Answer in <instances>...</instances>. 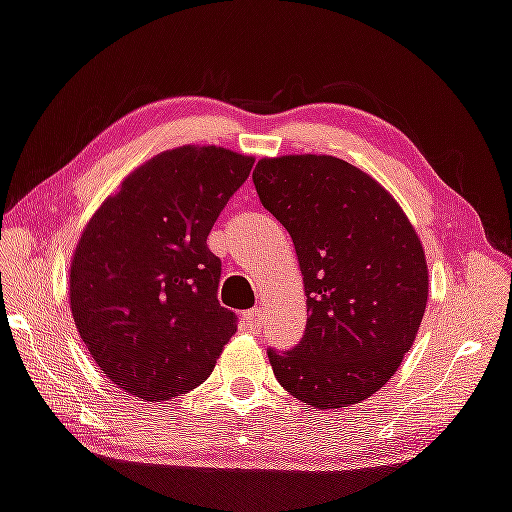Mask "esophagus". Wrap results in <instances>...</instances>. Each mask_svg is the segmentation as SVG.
I'll return each instance as SVG.
<instances>
[{
  "instance_id": "obj_1",
  "label": "esophagus",
  "mask_w": 512,
  "mask_h": 512,
  "mask_svg": "<svg viewBox=\"0 0 512 512\" xmlns=\"http://www.w3.org/2000/svg\"><path fill=\"white\" fill-rule=\"evenodd\" d=\"M245 326L254 333L263 329V311H261V308H254V311L245 313Z\"/></svg>"
}]
</instances>
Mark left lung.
<instances>
[{
    "mask_svg": "<svg viewBox=\"0 0 512 512\" xmlns=\"http://www.w3.org/2000/svg\"><path fill=\"white\" fill-rule=\"evenodd\" d=\"M251 179L295 242L306 290L304 338L283 354L267 349L276 381L320 410L360 404L420 331L422 242L381 183L335 156L263 158Z\"/></svg>",
    "mask_w": 512,
    "mask_h": 512,
    "instance_id": "1",
    "label": "left lung"
}]
</instances>
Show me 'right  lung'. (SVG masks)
Returning a JSON list of instances; mask_svg holds the SVG:
<instances>
[{
  "mask_svg": "<svg viewBox=\"0 0 512 512\" xmlns=\"http://www.w3.org/2000/svg\"><path fill=\"white\" fill-rule=\"evenodd\" d=\"M251 167L254 158L224 147L170 149L133 170L83 229L72 317L99 370L129 395H186L236 333L206 238Z\"/></svg>",
  "mask_w": 512,
  "mask_h": 512,
  "instance_id": "obj_1",
  "label": "right lung"
}]
</instances>
